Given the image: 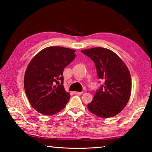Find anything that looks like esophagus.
Instances as JSON below:
<instances>
[{"label": "esophagus", "instance_id": "1", "mask_svg": "<svg viewBox=\"0 0 152 152\" xmlns=\"http://www.w3.org/2000/svg\"><path fill=\"white\" fill-rule=\"evenodd\" d=\"M82 93H83V92H74V94H77V95L82 94Z\"/></svg>", "mask_w": 152, "mask_h": 152}]
</instances>
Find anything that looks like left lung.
<instances>
[{"mask_svg":"<svg viewBox=\"0 0 152 152\" xmlns=\"http://www.w3.org/2000/svg\"><path fill=\"white\" fill-rule=\"evenodd\" d=\"M81 51L94 61L98 77L104 82L88 104V110L102 118L115 116L124 109L130 98L132 79L127 67L108 49L94 48Z\"/></svg>","mask_w":152,"mask_h":152,"instance_id":"8db88e82","label":"left lung"}]
</instances>
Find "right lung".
I'll return each mask as SVG.
<instances>
[{"label": "right lung", "instance_id": "right-lung-1", "mask_svg": "<svg viewBox=\"0 0 152 152\" xmlns=\"http://www.w3.org/2000/svg\"><path fill=\"white\" fill-rule=\"evenodd\" d=\"M75 50L48 47L33 58L25 72V91L31 106L45 115L62 110L70 95L64 87V69L76 57Z\"/></svg>", "mask_w": 152, "mask_h": 152}]
</instances>
